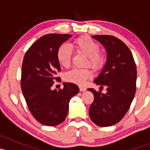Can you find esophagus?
Returning a JSON list of instances; mask_svg holds the SVG:
<instances>
[{"label": "esophagus", "mask_w": 150, "mask_h": 150, "mask_svg": "<svg viewBox=\"0 0 150 150\" xmlns=\"http://www.w3.org/2000/svg\"><path fill=\"white\" fill-rule=\"evenodd\" d=\"M79 89H80V91H85L86 90V88L83 87V86H80Z\"/></svg>", "instance_id": "1"}]
</instances>
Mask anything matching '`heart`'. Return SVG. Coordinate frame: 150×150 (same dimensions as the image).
Masks as SVG:
<instances>
[{"label": "heart", "mask_w": 150, "mask_h": 150, "mask_svg": "<svg viewBox=\"0 0 150 150\" xmlns=\"http://www.w3.org/2000/svg\"><path fill=\"white\" fill-rule=\"evenodd\" d=\"M72 46L77 52L87 57L86 64L93 69L97 70L104 66L105 59L103 54L99 52L100 46L91 38L88 36H81L74 40ZM57 57L58 62L62 67L68 68L70 66L72 51L69 47L65 45L60 46L57 51ZM91 75V72L88 69L73 68L66 72L64 78L67 82L83 86Z\"/></svg>", "instance_id": "obj_1"}]
</instances>
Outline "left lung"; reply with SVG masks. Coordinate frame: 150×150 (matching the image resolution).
Here are the masks:
<instances>
[{"label":"left lung","instance_id":"1","mask_svg":"<svg viewBox=\"0 0 150 150\" xmlns=\"http://www.w3.org/2000/svg\"><path fill=\"white\" fill-rule=\"evenodd\" d=\"M107 51V62L94 83L107 87V93L88 90L94 99L89 108L91 120L99 126H111L125 116L136 93L137 67L128 47L112 35H93Z\"/></svg>","mask_w":150,"mask_h":150}]
</instances>
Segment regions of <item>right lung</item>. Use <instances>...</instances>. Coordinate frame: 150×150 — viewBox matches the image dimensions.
Instances as JSON below:
<instances>
[{
	"label": "right lung",
	"instance_id": "1",
	"mask_svg": "<svg viewBox=\"0 0 150 150\" xmlns=\"http://www.w3.org/2000/svg\"><path fill=\"white\" fill-rule=\"evenodd\" d=\"M72 37L69 34H48L36 40L24 57L21 88L31 114L39 122L55 126L66 118L71 98L79 93V88L72 83H64L62 89L51 90L60 72L57 51Z\"/></svg>",
	"mask_w": 150,
	"mask_h": 150
}]
</instances>
